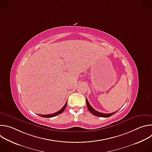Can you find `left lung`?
<instances>
[{"mask_svg": "<svg viewBox=\"0 0 152 152\" xmlns=\"http://www.w3.org/2000/svg\"><path fill=\"white\" fill-rule=\"evenodd\" d=\"M86 106H87V107H88V110H89V111L92 114H93V115H96V116H97V117H104V118H106V117H110V116H111V115H113V114H114L116 112H114V113H110V114H103V113H99V112H98V111H96L94 108L90 105V103L88 102V100H87V99L86 98Z\"/></svg>", "mask_w": 152, "mask_h": 152, "instance_id": "1", "label": "left lung"}]
</instances>
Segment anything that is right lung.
<instances>
[{
    "instance_id": "right-lung-1",
    "label": "right lung",
    "mask_w": 152,
    "mask_h": 152,
    "mask_svg": "<svg viewBox=\"0 0 152 152\" xmlns=\"http://www.w3.org/2000/svg\"><path fill=\"white\" fill-rule=\"evenodd\" d=\"M67 101L66 102V104H64V106L61 108V109L58 111V112H56L55 113H53V114H48V115H42V114H39L38 115L40 116V117H45V118H50V117H55L60 114H61L62 113H63L65 110V109H66V107L67 106Z\"/></svg>"
}]
</instances>
